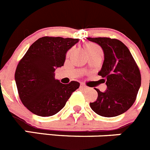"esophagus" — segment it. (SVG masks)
<instances>
[{
  "label": "esophagus",
  "instance_id": "esophagus-1",
  "mask_svg": "<svg viewBox=\"0 0 150 150\" xmlns=\"http://www.w3.org/2000/svg\"><path fill=\"white\" fill-rule=\"evenodd\" d=\"M80 87L81 88V89H87V86H85L84 84H83V83H81V86H80Z\"/></svg>",
  "mask_w": 150,
  "mask_h": 150
}]
</instances>
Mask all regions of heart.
<instances>
[{"instance_id": "heart-1", "label": "heart", "mask_w": 150, "mask_h": 150, "mask_svg": "<svg viewBox=\"0 0 150 150\" xmlns=\"http://www.w3.org/2000/svg\"><path fill=\"white\" fill-rule=\"evenodd\" d=\"M85 47H86V50L88 53L92 52L98 51V50H101L100 47H99L97 44H96V43H87V44H86Z\"/></svg>"}]
</instances>
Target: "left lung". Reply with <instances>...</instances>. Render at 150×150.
I'll use <instances>...</instances> for the list:
<instances>
[{"label": "left lung", "mask_w": 150, "mask_h": 150, "mask_svg": "<svg viewBox=\"0 0 150 150\" xmlns=\"http://www.w3.org/2000/svg\"><path fill=\"white\" fill-rule=\"evenodd\" d=\"M98 43L104 54L98 75L106 81L107 89H98V98L90 107L103 117H115L127 112L136 99L141 83L139 68L127 46L117 39L110 38H87Z\"/></svg>", "instance_id": "8db88e82"}]
</instances>
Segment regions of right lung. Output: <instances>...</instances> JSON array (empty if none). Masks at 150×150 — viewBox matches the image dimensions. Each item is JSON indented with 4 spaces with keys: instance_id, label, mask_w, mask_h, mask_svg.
<instances>
[{
    "instance_id": "right-lung-1",
    "label": "right lung",
    "mask_w": 150,
    "mask_h": 150,
    "mask_svg": "<svg viewBox=\"0 0 150 150\" xmlns=\"http://www.w3.org/2000/svg\"><path fill=\"white\" fill-rule=\"evenodd\" d=\"M78 41L69 38L42 37L30 46L18 63L15 74L18 95L35 115H55L79 87L77 81L64 84L54 78V71L64 66L67 51Z\"/></svg>"
}]
</instances>
